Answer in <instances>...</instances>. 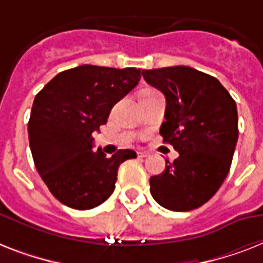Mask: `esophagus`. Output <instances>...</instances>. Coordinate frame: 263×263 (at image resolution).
<instances>
[{"label":"esophagus","instance_id":"obj_1","mask_svg":"<svg viewBox=\"0 0 263 263\" xmlns=\"http://www.w3.org/2000/svg\"><path fill=\"white\" fill-rule=\"evenodd\" d=\"M136 154H138V158H140V160H142V158H146V157L148 156L147 153H144V152H138Z\"/></svg>","mask_w":263,"mask_h":263}]
</instances>
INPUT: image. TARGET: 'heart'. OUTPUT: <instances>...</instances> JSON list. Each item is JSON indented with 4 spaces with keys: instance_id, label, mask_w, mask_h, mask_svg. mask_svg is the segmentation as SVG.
I'll use <instances>...</instances> for the list:
<instances>
[{
    "instance_id": "1",
    "label": "heart",
    "mask_w": 263,
    "mask_h": 263,
    "mask_svg": "<svg viewBox=\"0 0 263 263\" xmlns=\"http://www.w3.org/2000/svg\"><path fill=\"white\" fill-rule=\"evenodd\" d=\"M152 92H154V90H152V88H143V90L140 91V94H139V98H140V97H144V95H148V94H152Z\"/></svg>"
}]
</instances>
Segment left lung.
I'll return each mask as SVG.
<instances>
[{
	"label": "left lung",
	"instance_id": "left-lung-1",
	"mask_svg": "<svg viewBox=\"0 0 263 263\" xmlns=\"http://www.w3.org/2000/svg\"><path fill=\"white\" fill-rule=\"evenodd\" d=\"M142 75L166 98L160 134L179 153L150 179V192L172 212L198 209L218 191L231 168L239 136L236 102L216 78L194 68H160Z\"/></svg>",
	"mask_w": 263,
	"mask_h": 263
}]
</instances>
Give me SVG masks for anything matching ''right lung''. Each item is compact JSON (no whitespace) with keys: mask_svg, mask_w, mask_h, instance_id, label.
Returning <instances> with one entry per match:
<instances>
[{"mask_svg":"<svg viewBox=\"0 0 263 263\" xmlns=\"http://www.w3.org/2000/svg\"><path fill=\"white\" fill-rule=\"evenodd\" d=\"M139 80L136 68L80 65L60 72L35 97L28 121L35 168L68 208L103 203L115 191L120 165L136 157L134 150H119L110 158L101 148L92 152V134Z\"/></svg>","mask_w":263,"mask_h":263,"instance_id":"1","label":"right lung"}]
</instances>
